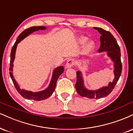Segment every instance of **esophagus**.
Instances as JSON below:
<instances>
[{
  "label": "esophagus",
  "mask_w": 133,
  "mask_h": 133,
  "mask_svg": "<svg viewBox=\"0 0 133 133\" xmlns=\"http://www.w3.org/2000/svg\"><path fill=\"white\" fill-rule=\"evenodd\" d=\"M75 64V61L73 59H69L68 60L66 64H65V68H71Z\"/></svg>",
  "instance_id": "1"
}]
</instances>
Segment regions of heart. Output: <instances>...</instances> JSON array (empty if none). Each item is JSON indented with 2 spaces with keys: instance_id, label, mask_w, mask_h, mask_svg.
Segmentation results:
<instances>
[{
  "instance_id": "b5f03b06",
  "label": "heart",
  "mask_w": 133,
  "mask_h": 133,
  "mask_svg": "<svg viewBox=\"0 0 133 133\" xmlns=\"http://www.w3.org/2000/svg\"><path fill=\"white\" fill-rule=\"evenodd\" d=\"M87 38L86 36H80L78 39V41L80 44H84L87 41ZM94 46H95V43L93 41H90L88 42V43L86 44L85 48V50L87 52H89L90 51H92L93 48H94Z\"/></svg>"
}]
</instances>
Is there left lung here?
Returning a JSON list of instances; mask_svg holds the SVG:
<instances>
[{
  "mask_svg": "<svg viewBox=\"0 0 133 133\" xmlns=\"http://www.w3.org/2000/svg\"><path fill=\"white\" fill-rule=\"evenodd\" d=\"M94 29L98 30L101 35L100 36V47L98 52L107 51V55L114 62L115 78L112 82H110L107 87L100 88L98 90H90L84 87V81L81 72H77V82L76 89L80 95L89 98H100L107 97L112 92L116 85V82L119 79L122 71V63L121 61V51L119 46L114 36L110 31L102 29L101 28L94 27Z\"/></svg>",
  "mask_w": 133,
  "mask_h": 133,
  "instance_id": "1",
  "label": "left lung"
}]
</instances>
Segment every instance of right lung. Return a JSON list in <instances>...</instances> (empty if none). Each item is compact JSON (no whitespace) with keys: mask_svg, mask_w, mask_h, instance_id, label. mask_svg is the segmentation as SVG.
Here are the masks:
<instances>
[{"mask_svg":"<svg viewBox=\"0 0 133 133\" xmlns=\"http://www.w3.org/2000/svg\"><path fill=\"white\" fill-rule=\"evenodd\" d=\"M46 27L44 26H31L29 28L23 31H22L19 35L18 38L16 40L15 44L13 46L12 51H11L10 54V68H9V71H10V76L11 79H12L13 83H14V85L18 91V92L20 94L22 97H24L25 98L28 99V100H34L36 101H40L42 100H45V99L48 98V97L52 95V93L54 92V90L56 88V85L57 80L58 79L60 75H61L64 72V67L63 66H59L57 67L53 71V73H52V76L51 78V81L49 84V86L48 87L47 89L45 90L40 91V92H32L31 91H27L23 89H20V87L17 84L16 81L14 79V75H13L12 71H13V62H14V59H15V55L16 52V48H17V44L20 42L23 39L28 35L31 34L33 32L38 31V30H46Z\"/></svg>","mask_w":133,"mask_h":133,"instance_id":"add662e5","label":"right lung"}]
</instances>
